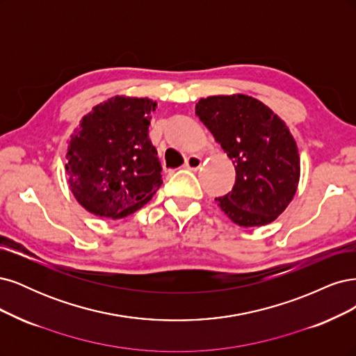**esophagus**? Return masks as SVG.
Returning a JSON list of instances; mask_svg holds the SVG:
<instances>
[{
  "mask_svg": "<svg viewBox=\"0 0 356 356\" xmlns=\"http://www.w3.org/2000/svg\"><path fill=\"white\" fill-rule=\"evenodd\" d=\"M185 165H186V168H189V170L197 171V170L202 165V159H201L198 155H191V156L186 159Z\"/></svg>",
  "mask_w": 356,
  "mask_h": 356,
  "instance_id": "1",
  "label": "esophagus"
}]
</instances>
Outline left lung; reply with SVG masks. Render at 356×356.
<instances>
[{
  "mask_svg": "<svg viewBox=\"0 0 356 356\" xmlns=\"http://www.w3.org/2000/svg\"><path fill=\"white\" fill-rule=\"evenodd\" d=\"M195 113L232 159V191L216 198L234 223L273 222L289 207L300 179V156L285 122L260 100L245 96L201 99Z\"/></svg>",
  "mask_w": 356,
  "mask_h": 356,
  "instance_id": "left-lung-1",
  "label": "left lung"
}]
</instances>
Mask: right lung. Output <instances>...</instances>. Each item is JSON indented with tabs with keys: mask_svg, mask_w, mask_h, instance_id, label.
<instances>
[{
	"mask_svg": "<svg viewBox=\"0 0 356 356\" xmlns=\"http://www.w3.org/2000/svg\"><path fill=\"white\" fill-rule=\"evenodd\" d=\"M156 102L115 96L95 106L74 130L65 175L75 200L99 217L122 219L152 200L163 185L149 139Z\"/></svg>",
	"mask_w": 356,
	"mask_h": 356,
	"instance_id": "add662e5",
	"label": "right lung"
}]
</instances>
